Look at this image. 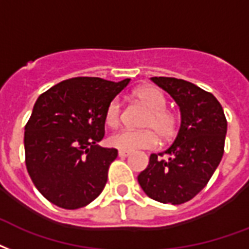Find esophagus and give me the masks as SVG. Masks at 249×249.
Returning <instances> with one entry per match:
<instances>
[{"label":"esophagus","mask_w":249,"mask_h":249,"mask_svg":"<svg viewBox=\"0 0 249 249\" xmlns=\"http://www.w3.org/2000/svg\"><path fill=\"white\" fill-rule=\"evenodd\" d=\"M128 155H129V151H123V150L119 151V157H120V158H125V157H128Z\"/></svg>","instance_id":"esophagus-1"}]
</instances>
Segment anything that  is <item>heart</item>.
<instances>
[{"label":"heart","mask_w":249,"mask_h":249,"mask_svg":"<svg viewBox=\"0 0 249 249\" xmlns=\"http://www.w3.org/2000/svg\"><path fill=\"white\" fill-rule=\"evenodd\" d=\"M140 103L150 109L146 115L142 126L147 129L133 130L123 129L112 134L109 143L123 151H136L141 149H154L159 143V135L162 141H168L178 132V117L172 111L167 109L164 95L155 87H143L136 92ZM123 107L120 99L115 98L109 102L106 109L104 120L111 128L119 126L123 119Z\"/></svg>","instance_id":"b5f03b06"}]
</instances>
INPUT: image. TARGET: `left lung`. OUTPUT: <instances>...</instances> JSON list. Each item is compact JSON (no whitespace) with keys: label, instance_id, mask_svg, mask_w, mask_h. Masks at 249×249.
<instances>
[{"label":"left lung","instance_id":"8db88e82","mask_svg":"<svg viewBox=\"0 0 249 249\" xmlns=\"http://www.w3.org/2000/svg\"><path fill=\"white\" fill-rule=\"evenodd\" d=\"M151 81L178 103L181 124L166 151L150 155L138 183L150 198L180 205L200 193L217 170L225 151L227 120L217 98L196 85L171 77Z\"/></svg>","mask_w":249,"mask_h":249}]
</instances>
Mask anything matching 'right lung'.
Masks as SVG:
<instances>
[{
    "label": "right lung",
    "mask_w": 249,
    "mask_h": 249,
    "mask_svg": "<svg viewBox=\"0 0 249 249\" xmlns=\"http://www.w3.org/2000/svg\"><path fill=\"white\" fill-rule=\"evenodd\" d=\"M129 81L77 77L37 98L24 126V154L32 183L49 202L73 210L102 193L117 150L96 143L107 106Z\"/></svg>",
    "instance_id": "1"
}]
</instances>
